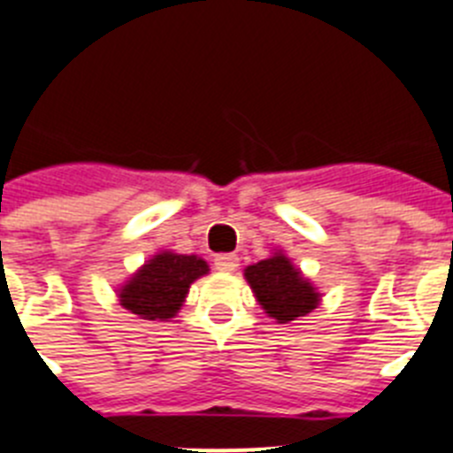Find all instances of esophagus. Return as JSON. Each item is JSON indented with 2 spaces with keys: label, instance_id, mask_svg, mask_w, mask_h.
<instances>
[{
  "label": "esophagus",
  "instance_id": "1",
  "mask_svg": "<svg viewBox=\"0 0 453 453\" xmlns=\"http://www.w3.org/2000/svg\"><path fill=\"white\" fill-rule=\"evenodd\" d=\"M215 268L222 273H234L238 268V257L235 254H218L215 257Z\"/></svg>",
  "mask_w": 453,
  "mask_h": 453
}]
</instances>
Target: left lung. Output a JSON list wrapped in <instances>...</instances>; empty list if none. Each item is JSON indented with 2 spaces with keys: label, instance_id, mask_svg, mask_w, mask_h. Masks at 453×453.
Returning a JSON list of instances; mask_svg holds the SVG:
<instances>
[{
  "label": "left lung",
  "instance_id": "obj_1",
  "mask_svg": "<svg viewBox=\"0 0 453 453\" xmlns=\"http://www.w3.org/2000/svg\"><path fill=\"white\" fill-rule=\"evenodd\" d=\"M245 277L265 314L280 323L307 316L319 304L314 286L293 268L284 254H274L257 265H250Z\"/></svg>",
  "mask_w": 453,
  "mask_h": 453
}]
</instances>
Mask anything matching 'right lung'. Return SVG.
<instances>
[{"label":"right lung","instance_id":"1","mask_svg":"<svg viewBox=\"0 0 453 453\" xmlns=\"http://www.w3.org/2000/svg\"><path fill=\"white\" fill-rule=\"evenodd\" d=\"M208 273L199 257L162 252L121 288V304L144 320L172 319L185 303L189 284Z\"/></svg>","mask_w":453,"mask_h":453}]
</instances>
